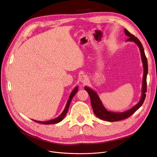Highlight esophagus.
Wrapping results in <instances>:
<instances>
[{
  "label": "esophagus",
  "mask_w": 157,
  "mask_h": 157,
  "mask_svg": "<svg viewBox=\"0 0 157 157\" xmlns=\"http://www.w3.org/2000/svg\"><path fill=\"white\" fill-rule=\"evenodd\" d=\"M79 80L80 82L85 83V82H86V81H87V77H86L85 75L83 74L82 75H80L79 78Z\"/></svg>",
  "instance_id": "1"
}]
</instances>
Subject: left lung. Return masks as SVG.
<instances>
[{"label": "left lung", "instance_id": "left-lung-1", "mask_svg": "<svg viewBox=\"0 0 157 157\" xmlns=\"http://www.w3.org/2000/svg\"><path fill=\"white\" fill-rule=\"evenodd\" d=\"M124 32L126 36L127 37H129V39H127L126 41H132V42L135 43L139 47V49H140V53H141L142 61L143 63V67H144L142 97L140 101H139L136 105H135L134 107L128 110V111L123 112V113L109 111L105 107H104L99 96H98L96 92L93 90L90 89L89 87H88V86H85V90L87 91L88 94L90 96L91 105H92V109H93L94 113L98 118L107 121H118L122 120L129 118L142 106L145 100V98H146V92H147V75L148 72V65H147V60L146 55H145L143 46L141 42L139 40V39L137 37H136L134 35L131 34L128 30H126V29H124Z\"/></svg>", "mask_w": 157, "mask_h": 157}]
</instances>
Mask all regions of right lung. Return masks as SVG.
I'll return each instance as SVG.
<instances>
[{"instance_id":"right-lung-1","label":"right lung","mask_w":157,"mask_h":157,"mask_svg":"<svg viewBox=\"0 0 157 157\" xmlns=\"http://www.w3.org/2000/svg\"><path fill=\"white\" fill-rule=\"evenodd\" d=\"M78 86H75V88L72 90L71 95H70V97L68 98V101L67 103V105H66V107H65V109H64V111H63V113L57 118H56L55 119H53V120H51L46 121H37V120H33L34 121H36V122H38V123L45 124V125L55 124L60 122V121H62L63 119L65 118V117L66 116V114H67V113L68 112V108H69V106H70V104H71V101L72 100L73 97L75 96V94H76V92H78Z\"/></svg>"}]
</instances>
